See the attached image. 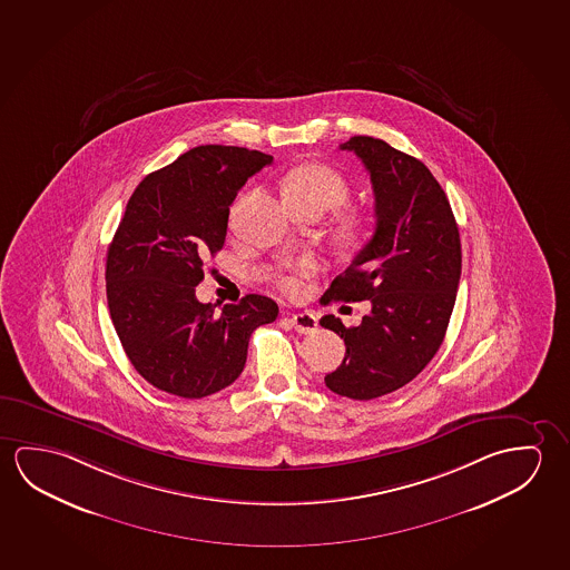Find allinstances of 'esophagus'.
Returning <instances> with one entry per match:
<instances>
[{
    "instance_id": "1",
    "label": "esophagus",
    "mask_w": 570,
    "mask_h": 570,
    "mask_svg": "<svg viewBox=\"0 0 570 570\" xmlns=\"http://www.w3.org/2000/svg\"><path fill=\"white\" fill-rule=\"evenodd\" d=\"M289 321L293 328L301 335H311V333H315L316 326H318V321H316L313 313H298V315L291 316Z\"/></svg>"
}]
</instances>
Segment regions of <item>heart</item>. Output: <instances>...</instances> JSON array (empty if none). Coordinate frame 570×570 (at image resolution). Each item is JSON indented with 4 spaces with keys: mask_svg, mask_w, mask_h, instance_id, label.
<instances>
[{
    "mask_svg": "<svg viewBox=\"0 0 570 570\" xmlns=\"http://www.w3.org/2000/svg\"><path fill=\"white\" fill-rule=\"evenodd\" d=\"M283 196L291 206H313L325 212L343 206L351 196V188L348 181L333 168L321 164H303L285 176ZM348 226L351 229L356 227V219H351ZM279 287L283 293L295 295L301 289V279L298 275H283L279 277Z\"/></svg>",
    "mask_w": 570,
    "mask_h": 570,
    "instance_id": "b5f03b06",
    "label": "heart"
}]
</instances>
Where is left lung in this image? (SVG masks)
I'll use <instances>...</instances> for the list:
<instances>
[{
  "label": "left lung",
  "instance_id": "8db88e82",
  "mask_svg": "<svg viewBox=\"0 0 570 570\" xmlns=\"http://www.w3.org/2000/svg\"><path fill=\"white\" fill-rule=\"evenodd\" d=\"M341 150L371 174L376 229L321 303L371 301L372 308L351 328L335 315L321 318L346 344L325 384L338 396L372 400L416 379L443 343L460 285V232L424 163L372 136H353Z\"/></svg>",
  "mask_w": 570,
  "mask_h": 570
}]
</instances>
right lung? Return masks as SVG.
<instances>
[{
    "label": "right lung",
    "instance_id": "add662e5",
    "mask_svg": "<svg viewBox=\"0 0 570 570\" xmlns=\"http://www.w3.org/2000/svg\"><path fill=\"white\" fill-rule=\"evenodd\" d=\"M273 156L239 146H196L136 186L107 252V298L136 372L174 396L216 394L242 374L249 336L277 303H199L204 259L226 242L229 206Z\"/></svg>",
    "mask_w": 570,
    "mask_h": 570
}]
</instances>
